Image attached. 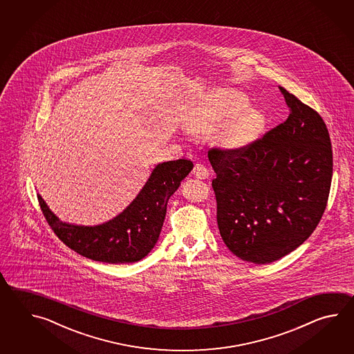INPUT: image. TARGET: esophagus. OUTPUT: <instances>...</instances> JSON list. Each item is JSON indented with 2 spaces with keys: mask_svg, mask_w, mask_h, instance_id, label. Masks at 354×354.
Instances as JSON below:
<instances>
[{
  "mask_svg": "<svg viewBox=\"0 0 354 354\" xmlns=\"http://www.w3.org/2000/svg\"><path fill=\"white\" fill-rule=\"evenodd\" d=\"M194 176H196L197 178H200V180H205V178H207L209 177V169H207V167L203 166L201 163H197L195 167H194Z\"/></svg>",
  "mask_w": 354,
  "mask_h": 354,
  "instance_id": "esophagus-1",
  "label": "esophagus"
}]
</instances>
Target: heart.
<instances>
[{"instance_id":"heart-1","label":"heart","mask_w":354,"mask_h":354,"mask_svg":"<svg viewBox=\"0 0 354 354\" xmlns=\"http://www.w3.org/2000/svg\"><path fill=\"white\" fill-rule=\"evenodd\" d=\"M248 98L234 90H218L189 121V130L209 134L218 129L220 143L230 149H243L263 131L264 116L247 107Z\"/></svg>"}]
</instances>
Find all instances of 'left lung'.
I'll return each instance as SVG.
<instances>
[{
  "mask_svg": "<svg viewBox=\"0 0 354 354\" xmlns=\"http://www.w3.org/2000/svg\"><path fill=\"white\" fill-rule=\"evenodd\" d=\"M287 120L243 149L209 151L218 230L243 261L271 263L300 247L328 203L330 136L322 116L279 87Z\"/></svg>",
  "mask_w": 354,
  "mask_h": 354,
  "instance_id": "8db88e82",
  "label": "left lung"
}]
</instances>
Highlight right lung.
<instances>
[{
	"instance_id": "right-lung-1",
	"label": "right lung",
	"mask_w": 354,
	"mask_h": 354,
	"mask_svg": "<svg viewBox=\"0 0 354 354\" xmlns=\"http://www.w3.org/2000/svg\"><path fill=\"white\" fill-rule=\"evenodd\" d=\"M192 168L194 163L188 159L159 163L128 207L100 225L60 221L38 194L39 205L48 224L68 248L97 262L134 263L154 248L166 218L168 200Z\"/></svg>"
}]
</instances>
